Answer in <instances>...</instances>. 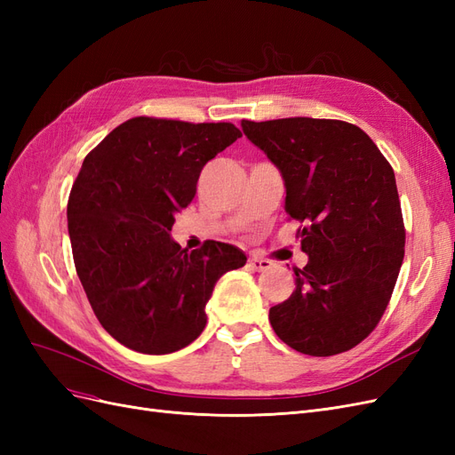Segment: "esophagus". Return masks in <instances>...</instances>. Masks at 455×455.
<instances>
[{"label":"esophagus","instance_id":"1","mask_svg":"<svg viewBox=\"0 0 455 455\" xmlns=\"http://www.w3.org/2000/svg\"><path fill=\"white\" fill-rule=\"evenodd\" d=\"M249 266H251L254 271H258V273H264V271H267V269L273 267V261H269V259H266V258L252 256V258H249Z\"/></svg>","mask_w":455,"mask_h":455}]
</instances>
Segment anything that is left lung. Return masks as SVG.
I'll list each match as a JSON object with an SVG mask.
<instances>
[{
	"label": "left lung",
	"mask_w": 455,
	"mask_h": 455,
	"mask_svg": "<svg viewBox=\"0 0 455 455\" xmlns=\"http://www.w3.org/2000/svg\"><path fill=\"white\" fill-rule=\"evenodd\" d=\"M246 139L279 169L286 214L309 259L291 298L269 309L286 346L330 356L379 323L404 259V224L391 164L370 136L336 119L241 121Z\"/></svg>",
	"instance_id": "8db88e82"
}]
</instances>
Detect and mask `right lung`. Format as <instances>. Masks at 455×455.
I'll return each mask as SVG.
<instances>
[{
	"label": "right lung",
	"mask_w": 455,
	"mask_h": 455,
	"mask_svg": "<svg viewBox=\"0 0 455 455\" xmlns=\"http://www.w3.org/2000/svg\"><path fill=\"white\" fill-rule=\"evenodd\" d=\"M241 136L231 123L134 117L81 164L68 201L74 261L96 319L121 346L144 355L189 346L218 279L246 264L233 244L189 252L171 237L204 164Z\"/></svg>",
	"instance_id": "add662e5"
}]
</instances>
